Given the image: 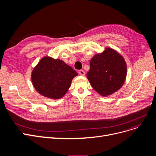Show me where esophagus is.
<instances>
[{
  "mask_svg": "<svg viewBox=\"0 0 156 156\" xmlns=\"http://www.w3.org/2000/svg\"><path fill=\"white\" fill-rule=\"evenodd\" d=\"M79 74H80L81 76H85V72L83 70H80L79 71Z\"/></svg>",
  "mask_w": 156,
  "mask_h": 156,
  "instance_id": "esophagus-1",
  "label": "esophagus"
}]
</instances>
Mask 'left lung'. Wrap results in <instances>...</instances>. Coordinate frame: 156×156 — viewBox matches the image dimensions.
<instances>
[{"mask_svg":"<svg viewBox=\"0 0 156 156\" xmlns=\"http://www.w3.org/2000/svg\"><path fill=\"white\" fill-rule=\"evenodd\" d=\"M87 77L95 90L106 97L123 85L127 74L126 63L118 52L108 47L101 54H95L90 62Z\"/></svg>","mask_w":156,"mask_h":156,"instance_id":"1","label":"left lung"}]
</instances>
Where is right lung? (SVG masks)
Instances as JSON below:
<instances>
[{
	"instance_id": "right-lung-1",
	"label": "right lung",
	"mask_w": 156,
	"mask_h": 156,
	"mask_svg": "<svg viewBox=\"0 0 156 156\" xmlns=\"http://www.w3.org/2000/svg\"><path fill=\"white\" fill-rule=\"evenodd\" d=\"M78 73L60 59L45 56L31 72V81L36 90L51 99H59L67 93L72 80Z\"/></svg>"
}]
</instances>
